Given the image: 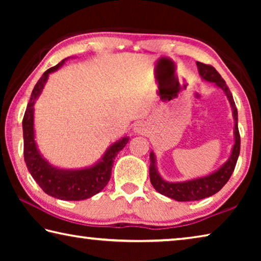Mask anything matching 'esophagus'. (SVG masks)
<instances>
[{"label":"esophagus","instance_id":"34e87169","mask_svg":"<svg viewBox=\"0 0 261 261\" xmlns=\"http://www.w3.org/2000/svg\"><path fill=\"white\" fill-rule=\"evenodd\" d=\"M134 131L136 132V134H138V135H145V134H147V126H146V124H145L144 122L139 121V122H137L136 124H135Z\"/></svg>","mask_w":261,"mask_h":261}]
</instances>
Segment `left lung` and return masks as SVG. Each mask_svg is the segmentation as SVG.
<instances>
[{
    "mask_svg": "<svg viewBox=\"0 0 261 261\" xmlns=\"http://www.w3.org/2000/svg\"><path fill=\"white\" fill-rule=\"evenodd\" d=\"M197 67L198 70H199V74L202 79H205L207 82L215 83L216 86L222 88L223 92L227 95L229 102L231 105L233 118H235V145H233L232 147L230 158L228 159V161L224 163L218 171H215V173L208 176H205V177L177 183L166 182L165 179H162V177L159 175L156 170L154 153L151 152V154H149V159H151V165H149V178H151L152 185L158 192H160L163 196H167L171 198V199H175L177 201L200 200L210 196H213L216 192H219L220 190L226 185L229 178H230V176L232 175L241 151V137L237 125L238 114L230 90H229L226 82L223 81V78L221 77V74L216 71L214 67H212L210 64L201 63V62H197Z\"/></svg>",
    "mask_w": 261,
    "mask_h": 261,
    "instance_id": "obj_1",
    "label": "left lung"
}]
</instances>
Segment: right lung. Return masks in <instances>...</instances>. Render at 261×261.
<instances>
[{"mask_svg": "<svg viewBox=\"0 0 261 261\" xmlns=\"http://www.w3.org/2000/svg\"><path fill=\"white\" fill-rule=\"evenodd\" d=\"M65 60L67 59L62 60L55 67H51L43 72L41 78L35 84L32 94H31L23 118L24 160L35 182L47 194L62 200H84L99 193L108 184L115 158L127 144L129 138L124 137L117 143H115L106 152L102 160L96 163L95 166L86 168V169H57V168L50 166L45 159H42L34 141V101L40 95L49 73L56 71L62 67Z\"/></svg>", "mask_w": 261, "mask_h": 261, "instance_id": "add662e5", "label": "right lung"}]
</instances>
